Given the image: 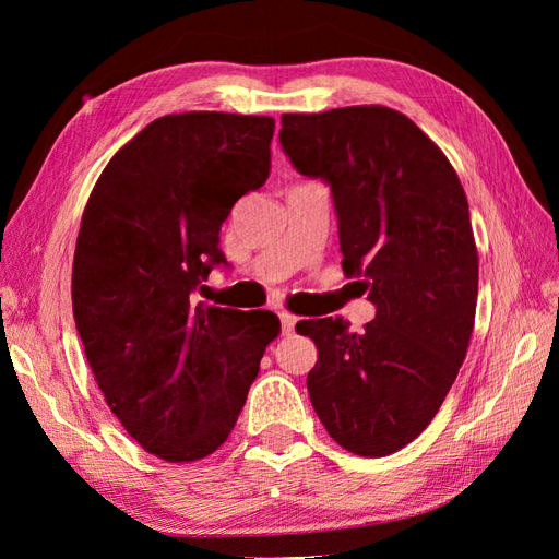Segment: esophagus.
<instances>
[{
	"label": "esophagus",
	"instance_id": "34e87169",
	"mask_svg": "<svg viewBox=\"0 0 559 559\" xmlns=\"http://www.w3.org/2000/svg\"><path fill=\"white\" fill-rule=\"evenodd\" d=\"M280 319H282V333H294L298 317H294V314H289V312H282Z\"/></svg>",
	"mask_w": 559,
	"mask_h": 559
}]
</instances>
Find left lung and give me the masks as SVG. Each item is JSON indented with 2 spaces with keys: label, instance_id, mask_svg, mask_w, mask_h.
Returning a JSON list of instances; mask_svg holds the SVG:
<instances>
[{
  "label": "left lung",
  "instance_id": "left-lung-1",
  "mask_svg": "<svg viewBox=\"0 0 559 559\" xmlns=\"http://www.w3.org/2000/svg\"><path fill=\"white\" fill-rule=\"evenodd\" d=\"M280 144L331 186L343 270L376 319L300 321L317 345L308 394L335 443L384 456L429 427L460 373L478 300V251L454 167L389 107L282 114Z\"/></svg>",
  "mask_w": 559,
  "mask_h": 559
}]
</instances>
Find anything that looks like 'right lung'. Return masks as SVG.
Segmentation results:
<instances>
[{
	"mask_svg": "<svg viewBox=\"0 0 559 559\" xmlns=\"http://www.w3.org/2000/svg\"><path fill=\"white\" fill-rule=\"evenodd\" d=\"M270 116L156 118L99 175L72 270L76 331L111 413L146 452L195 462L222 445L277 314L198 300L235 202L270 175Z\"/></svg>",
	"mask_w": 559,
	"mask_h": 559,
	"instance_id": "right-lung-1",
	"label": "right lung"
}]
</instances>
